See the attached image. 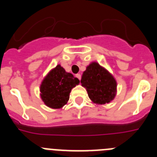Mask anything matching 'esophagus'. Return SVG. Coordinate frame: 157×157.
<instances>
[{
  "instance_id": "34e87169",
  "label": "esophagus",
  "mask_w": 157,
  "mask_h": 157,
  "mask_svg": "<svg viewBox=\"0 0 157 157\" xmlns=\"http://www.w3.org/2000/svg\"><path fill=\"white\" fill-rule=\"evenodd\" d=\"M75 77L77 78H78L79 80H81V75H80V74L75 75Z\"/></svg>"
}]
</instances>
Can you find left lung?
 <instances>
[{
  "instance_id": "8db88e82",
  "label": "left lung",
  "mask_w": 157,
  "mask_h": 157,
  "mask_svg": "<svg viewBox=\"0 0 157 157\" xmlns=\"http://www.w3.org/2000/svg\"><path fill=\"white\" fill-rule=\"evenodd\" d=\"M81 83L86 90L90 99L96 105L109 104L116 98V78L98 62H91L86 67L82 75Z\"/></svg>"
}]
</instances>
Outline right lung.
I'll return each mask as SVG.
<instances>
[{"instance_id": "right-lung-1", "label": "right lung", "mask_w": 157, "mask_h": 157, "mask_svg": "<svg viewBox=\"0 0 157 157\" xmlns=\"http://www.w3.org/2000/svg\"><path fill=\"white\" fill-rule=\"evenodd\" d=\"M80 81L58 64L49 71L40 85V96L45 105L52 109L63 108L68 101L71 90Z\"/></svg>"}]
</instances>
